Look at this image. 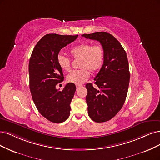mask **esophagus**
<instances>
[{
    "label": "esophagus",
    "mask_w": 160,
    "mask_h": 160,
    "mask_svg": "<svg viewBox=\"0 0 160 160\" xmlns=\"http://www.w3.org/2000/svg\"><path fill=\"white\" fill-rule=\"evenodd\" d=\"M82 85H81V84H76V87L77 89H78V88H80V87H82Z\"/></svg>",
    "instance_id": "obj_1"
}]
</instances>
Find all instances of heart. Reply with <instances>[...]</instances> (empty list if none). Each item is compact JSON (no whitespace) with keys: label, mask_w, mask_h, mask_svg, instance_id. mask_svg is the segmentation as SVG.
<instances>
[{"label":"heart","mask_w":160,"mask_h":160,"mask_svg":"<svg viewBox=\"0 0 160 160\" xmlns=\"http://www.w3.org/2000/svg\"><path fill=\"white\" fill-rule=\"evenodd\" d=\"M74 58H80L79 70L71 72L67 80L70 83L82 84L90 77V71L95 73L102 68L104 61V51L100 45H92L89 43H84L74 47L70 51ZM57 63L64 71L70 70V59L62 54L57 56Z\"/></svg>","instance_id":"1"}]
</instances>
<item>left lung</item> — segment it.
Masks as SVG:
<instances>
[{
	"mask_svg": "<svg viewBox=\"0 0 160 160\" xmlns=\"http://www.w3.org/2000/svg\"><path fill=\"white\" fill-rule=\"evenodd\" d=\"M82 36L99 41L104 51L103 64L94 78L98 89L91 83L86 88L88 115L96 122H106L121 109L127 98L130 80L127 53L119 41L107 32Z\"/></svg>",
	"mask_w": 160,
	"mask_h": 160,
	"instance_id": "1",
	"label": "left lung"
}]
</instances>
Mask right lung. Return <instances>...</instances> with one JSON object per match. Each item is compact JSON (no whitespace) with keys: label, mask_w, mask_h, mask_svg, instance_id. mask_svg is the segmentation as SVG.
I'll return each instance as SVG.
<instances>
[{"label":"right lung","mask_w":160,"mask_h":160,"mask_svg":"<svg viewBox=\"0 0 160 160\" xmlns=\"http://www.w3.org/2000/svg\"><path fill=\"white\" fill-rule=\"evenodd\" d=\"M78 36L47 34L35 46L29 59V88L33 102L41 115L52 122H64L70 113L76 86L68 83L62 91L56 89V85L64 80L57 56Z\"/></svg>","instance_id":"1"}]
</instances>
